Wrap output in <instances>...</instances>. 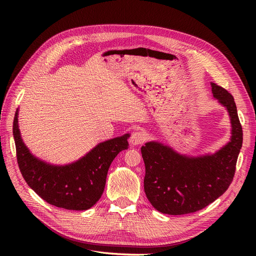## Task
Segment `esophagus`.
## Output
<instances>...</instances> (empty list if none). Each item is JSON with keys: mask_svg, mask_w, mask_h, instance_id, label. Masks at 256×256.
Returning a JSON list of instances; mask_svg holds the SVG:
<instances>
[{"mask_svg": "<svg viewBox=\"0 0 256 256\" xmlns=\"http://www.w3.org/2000/svg\"><path fill=\"white\" fill-rule=\"evenodd\" d=\"M146 140V135L145 132L142 130H137L135 132H132V135L130 138V143L134 146V145H140L142 143H144Z\"/></svg>", "mask_w": 256, "mask_h": 256, "instance_id": "obj_1", "label": "esophagus"}]
</instances>
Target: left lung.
Here are the masks:
<instances>
[{"mask_svg": "<svg viewBox=\"0 0 256 256\" xmlns=\"http://www.w3.org/2000/svg\"><path fill=\"white\" fill-rule=\"evenodd\" d=\"M212 92L230 118V141L214 154L188 156L171 147L152 141L141 147L145 164L144 191L152 206L168 214L200 210L219 198L232 184L243 130L232 94L210 83Z\"/></svg>", "mask_w": 256, "mask_h": 256, "instance_id": "obj_1", "label": "left lung"}]
</instances>
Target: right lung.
<instances>
[{"mask_svg": "<svg viewBox=\"0 0 256 256\" xmlns=\"http://www.w3.org/2000/svg\"><path fill=\"white\" fill-rule=\"evenodd\" d=\"M18 110L13 120V137L22 176L48 204L72 210H85L100 200L108 170L115 156L128 148V134L98 144L76 162L57 166L34 156L22 140Z\"/></svg>", "mask_w": 256, "mask_h": 256, "instance_id": "add662e5", "label": "right lung"}]
</instances>
